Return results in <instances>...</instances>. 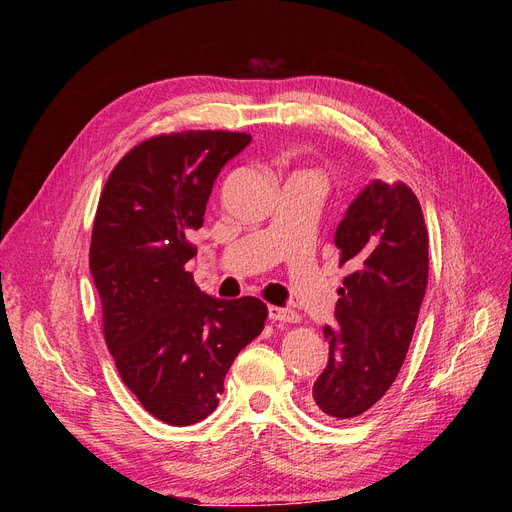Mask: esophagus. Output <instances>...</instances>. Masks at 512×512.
<instances>
[{"instance_id": "obj_1", "label": "esophagus", "mask_w": 512, "mask_h": 512, "mask_svg": "<svg viewBox=\"0 0 512 512\" xmlns=\"http://www.w3.org/2000/svg\"><path fill=\"white\" fill-rule=\"evenodd\" d=\"M267 313H270L272 321H282V324H297V321L301 319L299 313H294L292 309H284V307H276V305L267 309Z\"/></svg>"}]
</instances>
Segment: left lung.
Here are the masks:
<instances>
[{
	"mask_svg": "<svg viewBox=\"0 0 512 512\" xmlns=\"http://www.w3.org/2000/svg\"><path fill=\"white\" fill-rule=\"evenodd\" d=\"M340 267L336 324L324 328L328 367L313 384L309 409L353 419L378 402L405 363L427 286V228L407 184L373 180L346 209L334 234Z\"/></svg>",
	"mask_w": 512,
	"mask_h": 512,
	"instance_id": "8db88e82",
	"label": "left lung"
}]
</instances>
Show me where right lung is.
Returning a JSON list of instances; mask_svg holds the SVG:
<instances>
[{
  "instance_id": "1",
  "label": "right lung",
  "mask_w": 512,
  "mask_h": 512,
  "mask_svg": "<svg viewBox=\"0 0 512 512\" xmlns=\"http://www.w3.org/2000/svg\"><path fill=\"white\" fill-rule=\"evenodd\" d=\"M251 134L184 130L132 147L99 197L89 265L103 338L128 390L168 425L218 407L236 355L265 326L255 297L220 301L184 270L220 170Z\"/></svg>"
}]
</instances>
